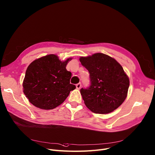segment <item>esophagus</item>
<instances>
[{
  "label": "esophagus",
  "instance_id": "obj_1",
  "mask_svg": "<svg viewBox=\"0 0 155 155\" xmlns=\"http://www.w3.org/2000/svg\"><path fill=\"white\" fill-rule=\"evenodd\" d=\"M81 83H77V85H76V88L79 90V89L81 88Z\"/></svg>",
  "mask_w": 155,
  "mask_h": 155
}]
</instances>
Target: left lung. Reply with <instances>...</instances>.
I'll use <instances>...</instances> for the list:
<instances>
[{
    "label": "left lung",
    "instance_id": "1",
    "mask_svg": "<svg viewBox=\"0 0 155 155\" xmlns=\"http://www.w3.org/2000/svg\"><path fill=\"white\" fill-rule=\"evenodd\" d=\"M89 72L90 85L81 88L86 106L96 114H107L116 109L125 100L129 79L122 67L103 53L80 58Z\"/></svg>",
    "mask_w": 155,
    "mask_h": 155
}]
</instances>
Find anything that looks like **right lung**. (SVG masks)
<instances>
[{"instance_id": "right-lung-1", "label": "right lung", "mask_w": 155, "mask_h": 155, "mask_svg": "<svg viewBox=\"0 0 155 155\" xmlns=\"http://www.w3.org/2000/svg\"><path fill=\"white\" fill-rule=\"evenodd\" d=\"M72 58L62 62L54 54L38 59L28 67L23 83L29 101L42 109H52L61 104L75 85L70 83L72 73L66 65Z\"/></svg>"}]
</instances>
